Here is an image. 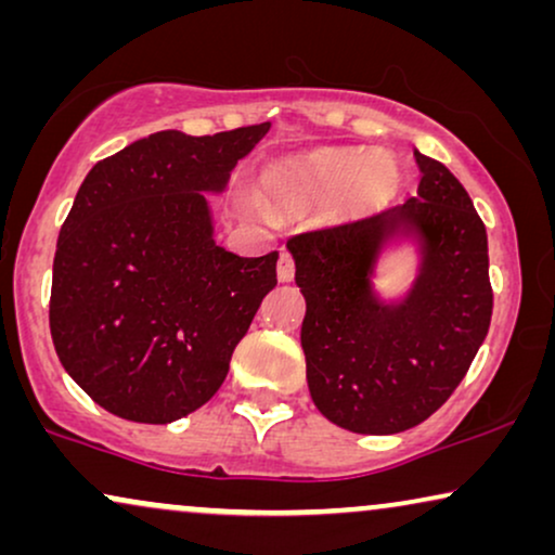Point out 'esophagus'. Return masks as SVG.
<instances>
[{"mask_svg":"<svg viewBox=\"0 0 555 555\" xmlns=\"http://www.w3.org/2000/svg\"><path fill=\"white\" fill-rule=\"evenodd\" d=\"M293 278H295V260L287 249H283V253H280V260H278V280L280 283H291Z\"/></svg>","mask_w":555,"mask_h":555,"instance_id":"34e87169","label":"esophagus"}]
</instances>
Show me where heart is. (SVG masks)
<instances>
[{"mask_svg": "<svg viewBox=\"0 0 555 555\" xmlns=\"http://www.w3.org/2000/svg\"><path fill=\"white\" fill-rule=\"evenodd\" d=\"M399 169L386 154L371 151H328L302 162L272 164L260 177V199L272 209L302 202L331 199L353 192L363 202H376L391 194Z\"/></svg>", "mask_w": 555, "mask_h": 555, "instance_id": "1", "label": "heart"}]
</instances>
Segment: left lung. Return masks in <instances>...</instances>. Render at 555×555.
Listing matches in <instances>:
<instances>
[{"instance_id":"1","label":"left lung","mask_w":555,"mask_h":555,"mask_svg":"<svg viewBox=\"0 0 555 555\" xmlns=\"http://www.w3.org/2000/svg\"><path fill=\"white\" fill-rule=\"evenodd\" d=\"M416 196L374 217L287 240L306 298L300 344L318 412L356 435H397L437 412L488 336V232L444 164L414 151ZM397 236L421 240V275L386 307L370 275Z\"/></svg>"}]
</instances>
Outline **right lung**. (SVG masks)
I'll return each instance as SVG.
<instances>
[{"mask_svg": "<svg viewBox=\"0 0 555 555\" xmlns=\"http://www.w3.org/2000/svg\"><path fill=\"white\" fill-rule=\"evenodd\" d=\"M268 131H158L98 162L80 184L57 237L50 333L60 363L105 412L169 424L222 386L278 285V253L219 247L204 192H222Z\"/></svg>", "mask_w": 555, "mask_h": 555, "instance_id": "obj_1", "label": "right lung"}]
</instances>
